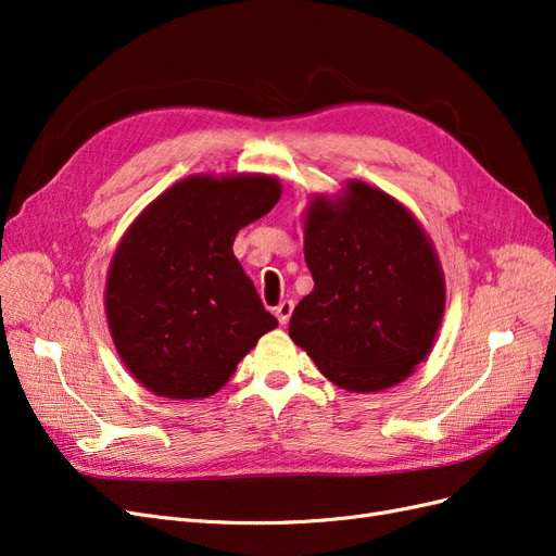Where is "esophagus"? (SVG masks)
<instances>
[{
    "label": "esophagus",
    "instance_id": "esophagus-1",
    "mask_svg": "<svg viewBox=\"0 0 556 556\" xmlns=\"http://www.w3.org/2000/svg\"><path fill=\"white\" fill-rule=\"evenodd\" d=\"M292 311H294V301H290V299L280 301V304L274 308V313H276V317H278V323H280V325H288V323H290Z\"/></svg>",
    "mask_w": 556,
    "mask_h": 556
}]
</instances>
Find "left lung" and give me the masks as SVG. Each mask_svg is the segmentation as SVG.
Masks as SVG:
<instances>
[{
    "instance_id": "1",
    "label": "left lung",
    "mask_w": 556,
    "mask_h": 556,
    "mask_svg": "<svg viewBox=\"0 0 556 556\" xmlns=\"http://www.w3.org/2000/svg\"><path fill=\"white\" fill-rule=\"evenodd\" d=\"M304 255L315 288L292 313L290 339L348 392L406 380L445 311L441 264L413 213L350 180L343 197L311 201Z\"/></svg>"
}]
</instances>
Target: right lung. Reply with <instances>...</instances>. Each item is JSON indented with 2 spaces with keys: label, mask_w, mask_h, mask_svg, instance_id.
<instances>
[{
  "label": "right lung",
  "mask_w": 556,
  "mask_h": 556,
  "mask_svg": "<svg viewBox=\"0 0 556 556\" xmlns=\"http://www.w3.org/2000/svg\"><path fill=\"white\" fill-rule=\"evenodd\" d=\"M278 199L274 176H190L131 223L109 266L104 304L117 355L146 390L211 396L278 327L231 250L239 229Z\"/></svg>",
  "instance_id": "add662e5"
}]
</instances>
